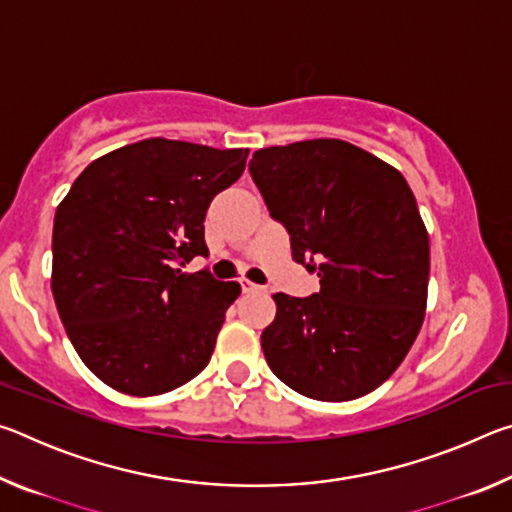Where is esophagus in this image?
Listing matches in <instances>:
<instances>
[{
	"label": "esophagus",
	"mask_w": 512,
	"mask_h": 512,
	"mask_svg": "<svg viewBox=\"0 0 512 512\" xmlns=\"http://www.w3.org/2000/svg\"><path fill=\"white\" fill-rule=\"evenodd\" d=\"M241 289H244V293H253V291H264V287H259V284L250 282V280H241Z\"/></svg>",
	"instance_id": "1"
}]
</instances>
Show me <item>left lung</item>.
Returning a JSON list of instances; mask_svg holds the SVG:
<instances>
[{
  "label": "left lung",
  "instance_id": "1",
  "mask_svg": "<svg viewBox=\"0 0 512 512\" xmlns=\"http://www.w3.org/2000/svg\"><path fill=\"white\" fill-rule=\"evenodd\" d=\"M250 176L291 235L293 262L320 277L314 296H273L268 366L314 400L368 395L409 354L427 309L429 232L411 187L343 140L259 149Z\"/></svg>",
  "mask_w": 512,
  "mask_h": 512
}]
</instances>
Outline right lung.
<instances>
[{"label": "right lung", "instance_id": "add662e5", "mask_svg": "<svg viewBox=\"0 0 512 512\" xmlns=\"http://www.w3.org/2000/svg\"><path fill=\"white\" fill-rule=\"evenodd\" d=\"M248 149L151 137L90 162L54 219L51 291L81 361L119 393L187 384L214 352L239 282L183 266L207 255L205 214Z\"/></svg>", "mask_w": 512, "mask_h": 512}]
</instances>
